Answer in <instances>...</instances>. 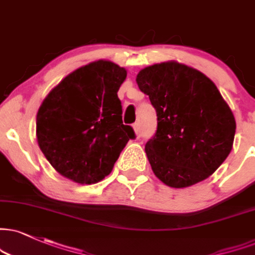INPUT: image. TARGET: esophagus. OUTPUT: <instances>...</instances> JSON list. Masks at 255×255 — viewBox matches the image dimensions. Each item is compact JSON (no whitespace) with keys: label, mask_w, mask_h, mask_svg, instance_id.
I'll return each mask as SVG.
<instances>
[{"label":"esophagus","mask_w":255,"mask_h":255,"mask_svg":"<svg viewBox=\"0 0 255 255\" xmlns=\"http://www.w3.org/2000/svg\"><path fill=\"white\" fill-rule=\"evenodd\" d=\"M132 128H133V130H134V133H136V136H137V138L139 137V124H138V123H134V124L132 125Z\"/></svg>","instance_id":"34e87169"}]
</instances>
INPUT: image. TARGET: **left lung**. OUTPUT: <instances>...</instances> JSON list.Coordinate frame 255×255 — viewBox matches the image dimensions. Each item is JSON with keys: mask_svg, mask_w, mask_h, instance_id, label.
<instances>
[{"mask_svg": "<svg viewBox=\"0 0 255 255\" xmlns=\"http://www.w3.org/2000/svg\"><path fill=\"white\" fill-rule=\"evenodd\" d=\"M136 81L157 112L156 133L145 144L156 177L187 188L214 174L233 147L237 128L215 84L177 61L147 66Z\"/></svg>", "mask_w": 255, "mask_h": 255, "instance_id": "1", "label": "left lung"}]
</instances>
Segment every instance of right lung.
Listing matches in <instances>:
<instances>
[{
	"mask_svg": "<svg viewBox=\"0 0 255 255\" xmlns=\"http://www.w3.org/2000/svg\"><path fill=\"white\" fill-rule=\"evenodd\" d=\"M127 70L109 60L79 67L47 94L36 115L41 151L59 174L80 184L102 181L134 138L117 92Z\"/></svg>",
	"mask_w": 255,
	"mask_h": 255,
	"instance_id": "obj_1",
	"label": "right lung"
}]
</instances>
